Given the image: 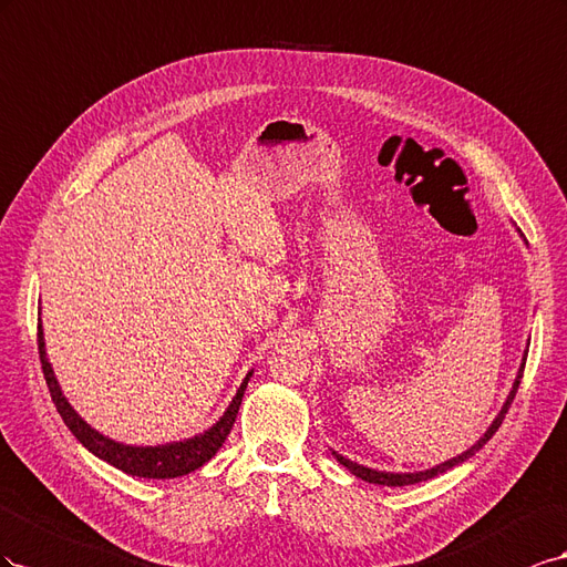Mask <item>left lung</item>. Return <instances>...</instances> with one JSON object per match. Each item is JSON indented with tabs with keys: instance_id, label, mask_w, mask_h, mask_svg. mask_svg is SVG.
Wrapping results in <instances>:
<instances>
[{
	"instance_id": "left-lung-1",
	"label": "left lung",
	"mask_w": 567,
	"mask_h": 567,
	"mask_svg": "<svg viewBox=\"0 0 567 567\" xmlns=\"http://www.w3.org/2000/svg\"><path fill=\"white\" fill-rule=\"evenodd\" d=\"M517 233H520V230H517ZM520 237H523V235H520ZM525 361H527V349H525L523 363H520V368H517V375H515V380H513L511 392H508V396H506V401H504V406H501L498 415L492 420V425L487 427V432H484L471 449L463 451V454H458V456H454V458H449V461H444V463H440V465H434V467H427V471H417V473H386V471H375V467H365V465H361V463L349 461V458H344L342 454H337V451H332V456H334L339 463H342L351 475L361 477V480H365V482H370V484H384V487H406V484H417V482H425V480H432V477H436V475H442V473L451 471V467H454V465H461V463H465L467 458H473V456L477 454V451L492 440L494 432L501 427V423H504V417H506V413H508V409H511V403H513V399H515L517 386H520Z\"/></svg>"
}]
</instances>
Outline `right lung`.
I'll list each match as a JSON object with an SVG mask.
<instances>
[{"instance_id":"right-lung-1","label":"right lung","mask_w":567,"mask_h":567,"mask_svg":"<svg viewBox=\"0 0 567 567\" xmlns=\"http://www.w3.org/2000/svg\"><path fill=\"white\" fill-rule=\"evenodd\" d=\"M38 349H40V363H42V373L47 380V386H50V394L59 415L63 417V423L73 432L75 440L83 444L90 454L96 458L106 461L109 465L118 467V471L133 475V477H147V480H173L187 473H194L197 467L212 461L223 442L228 440V434L235 425V417L239 411L241 396H245V390L249 384V378L254 375V370H249L247 378L241 380L237 386V394L233 396L230 406L225 409V413L216 420V423L204 430L202 434H194L189 440L183 442H168V444H156V446H133V444H123L111 440V436L96 432L92 425H87L80 413L71 406L69 399L63 396L61 384L54 375V368L47 359V349H44V330H42V320L38 322Z\"/></svg>"}]
</instances>
